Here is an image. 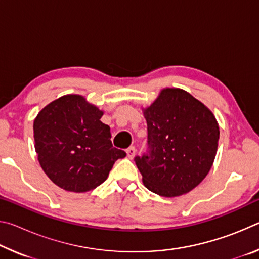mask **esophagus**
<instances>
[{"label":"esophagus","instance_id":"obj_1","mask_svg":"<svg viewBox=\"0 0 259 259\" xmlns=\"http://www.w3.org/2000/svg\"><path fill=\"white\" fill-rule=\"evenodd\" d=\"M136 154V148L134 146H130L128 150H126V155H128L129 159H133Z\"/></svg>","mask_w":259,"mask_h":259}]
</instances>
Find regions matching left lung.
Instances as JSON below:
<instances>
[{
    "label": "left lung",
    "mask_w": 259,
    "mask_h": 259,
    "mask_svg": "<svg viewBox=\"0 0 259 259\" xmlns=\"http://www.w3.org/2000/svg\"><path fill=\"white\" fill-rule=\"evenodd\" d=\"M147 148L135 162L143 183L165 198L186 194L203 181L217 153L219 126L212 112L191 94L166 88L150 107Z\"/></svg>",
    "instance_id": "8db88e82"
}]
</instances>
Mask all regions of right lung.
I'll use <instances>...</instances> for the list:
<instances>
[{
    "instance_id": "right-lung-1",
    "label": "right lung",
    "mask_w": 259,
    "mask_h": 259,
    "mask_svg": "<svg viewBox=\"0 0 259 259\" xmlns=\"http://www.w3.org/2000/svg\"><path fill=\"white\" fill-rule=\"evenodd\" d=\"M104 112L80 95L51 102L34 120L35 151L41 168L57 186L68 192L91 191L106 181L125 152L113 147Z\"/></svg>"
}]
</instances>
